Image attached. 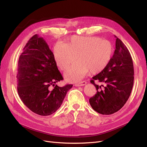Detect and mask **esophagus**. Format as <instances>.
<instances>
[{
	"label": "esophagus",
	"instance_id": "34e87169",
	"mask_svg": "<svg viewBox=\"0 0 147 147\" xmlns=\"http://www.w3.org/2000/svg\"><path fill=\"white\" fill-rule=\"evenodd\" d=\"M86 84V81H82V82H79L78 83H76L75 84V86H82L85 85Z\"/></svg>",
	"mask_w": 147,
	"mask_h": 147
}]
</instances>
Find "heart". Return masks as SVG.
<instances>
[{
  "mask_svg": "<svg viewBox=\"0 0 147 147\" xmlns=\"http://www.w3.org/2000/svg\"><path fill=\"white\" fill-rule=\"evenodd\" d=\"M113 53L111 42L98 37L74 36L67 44L57 43L53 50L56 64L63 71L74 63L78 55L79 61L65 73L69 82L80 80L89 71L93 74L102 71L110 63Z\"/></svg>",
  "mask_w": 147,
  "mask_h": 147,
  "instance_id": "1",
  "label": "heart"
}]
</instances>
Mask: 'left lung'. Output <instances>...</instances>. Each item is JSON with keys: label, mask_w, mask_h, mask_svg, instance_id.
Returning a JSON list of instances; mask_svg holds the SVG:
<instances>
[{"label": "left lung", "mask_w": 147, "mask_h": 147, "mask_svg": "<svg viewBox=\"0 0 147 147\" xmlns=\"http://www.w3.org/2000/svg\"><path fill=\"white\" fill-rule=\"evenodd\" d=\"M115 37V49L110 63L90 80L97 92L89 99V103L95 111L103 115L112 114L120 110L129 98L134 85L132 57L125 44ZM95 80L104 83L102 89L94 83Z\"/></svg>", "instance_id": "left-lung-1"}]
</instances>
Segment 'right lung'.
<instances>
[{
    "label": "right lung",
    "instance_id": "1",
    "mask_svg": "<svg viewBox=\"0 0 147 147\" xmlns=\"http://www.w3.org/2000/svg\"><path fill=\"white\" fill-rule=\"evenodd\" d=\"M17 91L22 102L38 115L55 113L73 84L59 87L63 80L54 55L43 37L34 35L28 41L18 63ZM51 86L55 87L51 90Z\"/></svg>",
    "mask_w": 147,
    "mask_h": 147
}]
</instances>
